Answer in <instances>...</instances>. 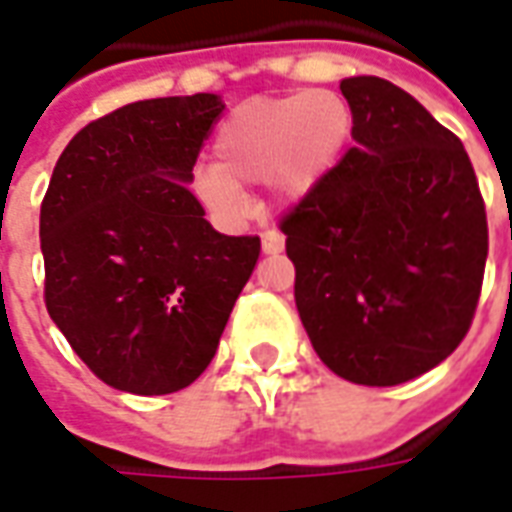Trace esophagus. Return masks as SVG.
<instances>
[{
  "label": "esophagus",
  "instance_id": "esophagus-1",
  "mask_svg": "<svg viewBox=\"0 0 512 512\" xmlns=\"http://www.w3.org/2000/svg\"><path fill=\"white\" fill-rule=\"evenodd\" d=\"M263 252L266 255H279L282 249H285V235L279 233V230H274V227H268V230H263Z\"/></svg>",
  "mask_w": 512,
  "mask_h": 512
}]
</instances>
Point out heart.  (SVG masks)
I'll return each instance as SVG.
<instances>
[{
    "label": "heart",
    "instance_id": "heart-1",
    "mask_svg": "<svg viewBox=\"0 0 512 512\" xmlns=\"http://www.w3.org/2000/svg\"><path fill=\"white\" fill-rule=\"evenodd\" d=\"M348 134L351 109L329 90L246 101L216 134V164L202 175V197L213 208L238 211V186L263 180L282 197H299L329 169Z\"/></svg>",
    "mask_w": 512,
    "mask_h": 512
}]
</instances>
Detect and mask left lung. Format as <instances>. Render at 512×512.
Returning <instances> with one entry per match:
<instances>
[{"label":"left lung","mask_w":512,"mask_h":512,"mask_svg":"<svg viewBox=\"0 0 512 512\" xmlns=\"http://www.w3.org/2000/svg\"><path fill=\"white\" fill-rule=\"evenodd\" d=\"M356 145L282 213L296 307L332 373L395 386L428 373L474 321L488 222L461 139L378 76L340 82Z\"/></svg>","instance_id":"1"}]
</instances>
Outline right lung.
<instances>
[{"label":"right lung","mask_w":512,"mask_h":512,"mask_svg":"<svg viewBox=\"0 0 512 512\" xmlns=\"http://www.w3.org/2000/svg\"><path fill=\"white\" fill-rule=\"evenodd\" d=\"M222 101L211 93L120 106L73 136L40 205L43 299L90 373L169 395L211 365L257 235H222L189 191Z\"/></svg>","instance_id":"add662e5"}]
</instances>
